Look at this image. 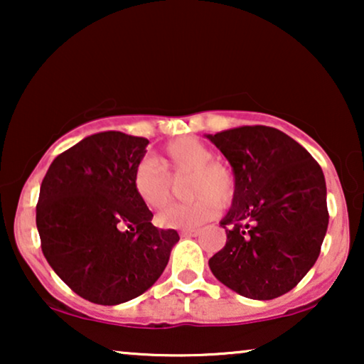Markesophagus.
<instances>
[{"mask_svg": "<svg viewBox=\"0 0 364 364\" xmlns=\"http://www.w3.org/2000/svg\"><path fill=\"white\" fill-rule=\"evenodd\" d=\"M197 233V228H187V230H181V237H196Z\"/></svg>", "mask_w": 364, "mask_h": 364, "instance_id": "1", "label": "esophagus"}]
</instances>
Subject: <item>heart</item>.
I'll return each instance as SVG.
<instances>
[{
    "mask_svg": "<svg viewBox=\"0 0 364 364\" xmlns=\"http://www.w3.org/2000/svg\"><path fill=\"white\" fill-rule=\"evenodd\" d=\"M210 147L196 137L168 142L161 157H146L134 168V191L144 205L161 210L172 198V178L191 172V203L172 205L159 213L166 228H196L217 215L218 203H227L235 192V176L227 166L213 162Z\"/></svg>",
    "mask_w": 364,
    "mask_h": 364,
    "instance_id": "heart-1",
    "label": "heart"
}]
</instances>
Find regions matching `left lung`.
Listing matches in <instances>:
<instances>
[{
    "label": "left lung",
    "mask_w": 364,
    "mask_h": 364,
    "mask_svg": "<svg viewBox=\"0 0 364 364\" xmlns=\"http://www.w3.org/2000/svg\"><path fill=\"white\" fill-rule=\"evenodd\" d=\"M235 176L220 227L227 243L208 267L252 300L285 295L315 265L328 228L326 183L311 154L285 132L243 126L208 134Z\"/></svg>",
    "instance_id": "1"
}]
</instances>
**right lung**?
Wrapping results in <instances>:
<instances>
[{"mask_svg":"<svg viewBox=\"0 0 364 364\" xmlns=\"http://www.w3.org/2000/svg\"><path fill=\"white\" fill-rule=\"evenodd\" d=\"M149 141L107 131L54 159L43 178L36 227L44 257L74 293L97 305L142 295L162 275L178 233L152 225L134 191Z\"/></svg>","mask_w":364,"mask_h":364,"instance_id":"add662e5","label":"right lung"}]
</instances>
